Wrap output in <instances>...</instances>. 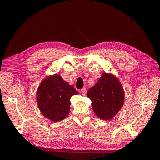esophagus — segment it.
Returning <instances> with one entry per match:
<instances>
[{
    "label": "esophagus",
    "instance_id": "esophagus-1",
    "mask_svg": "<svg viewBox=\"0 0 160 160\" xmlns=\"http://www.w3.org/2000/svg\"><path fill=\"white\" fill-rule=\"evenodd\" d=\"M81 92H82V94L83 95H85L87 93V89L85 88V87H84V88H82V89H81Z\"/></svg>",
    "mask_w": 160,
    "mask_h": 160
}]
</instances>
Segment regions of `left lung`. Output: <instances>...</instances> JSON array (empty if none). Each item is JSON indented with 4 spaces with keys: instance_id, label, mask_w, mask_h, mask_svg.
Segmentation results:
<instances>
[{
    "instance_id": "obj_1",
    "label": "left lung",
    "mask_w": 160,
    "mask_h": 160,
    "mask_svg": "<svg viewBox=\"0 0 160 160\" xmlns=\"http://www.w3.org/2000/svg\"><path fill=\"white\" fill-rule=\"evenodd\" d=\"M97 117L104 120L113 118L123 106L124 90L117 78L102 73L98 82L87 92Z\"/></svg>"
}]
</instances>
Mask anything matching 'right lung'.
<instances>
[{"label":"right lung","instance_id":"right-lung-1","mask_svg":"<svg viewBox=\"0 0 160 160\" xmlns=\"http://www.w3.org/2000/svg\"><path fill=\"white\" fill-rule=\"evenodd\" d=\"M78 94L75 88L60 75L46 78L37 90V102L42 114L53 122L64 119L68 115L72 95Z\"/></svg>","mask_w":160,"mask_h":160}]
</instances>
